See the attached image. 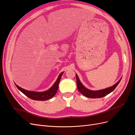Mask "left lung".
I'll use <instances>...</instances> for the list:
<instances>
[{
  "mask_svg": "<svg viewBox=\"0 0 135 135\" xmlns=\"http://www.w3.org/2000/svg\"><path fill=\"white\" fill-rule=\"evenodd\" d=\"M76 84H77V88L78 89L79 91L84 96L88 97V98H91V99H96V98H101L107 96L110 93H111L114 90L118 84L119 83L120 81L121 80V79L118 81V82L114 84L113 86L107 88L106 89H101V90L99 91H91L89 90L87 88H85L82 84L81 83L80 81L79 80L78 76L76 74Z\"/></svg>",
  "mask_w": 135,
  "mask_h": 135,
  "instance_id": "1",
  "label": "left lung"
}]
</instances>
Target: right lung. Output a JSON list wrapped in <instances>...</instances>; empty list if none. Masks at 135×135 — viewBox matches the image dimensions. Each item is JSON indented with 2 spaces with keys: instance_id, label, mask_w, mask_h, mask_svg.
<instances>
[{
  "instance_id": "1",
  "label": "right lung",
  "mask_w": 135,
  "mask_h": 135,
  "mask_svg": "<svg viewBox=\"0 0 135 135\" xmlns=\"http://www.w3.org/2000/svg\"><path fill=\"white\" fill-rule=\"evenodd\" d=\"M62 74L63 73H61L59 76L58 77L57 79V80L56 81V82L54 83V84L53 85V86L50 89H48V91H44V92H38L28 91L21 88L20 87H19L18 85H16V84H15L16 85V87H17V88L20 91L22 92L24 95H26L28 97H29L30 99L32 100H34L46 101L51 99L52 97H53L56 95V92H57L59 82Z\"/></svg>"
}]
</instances>
